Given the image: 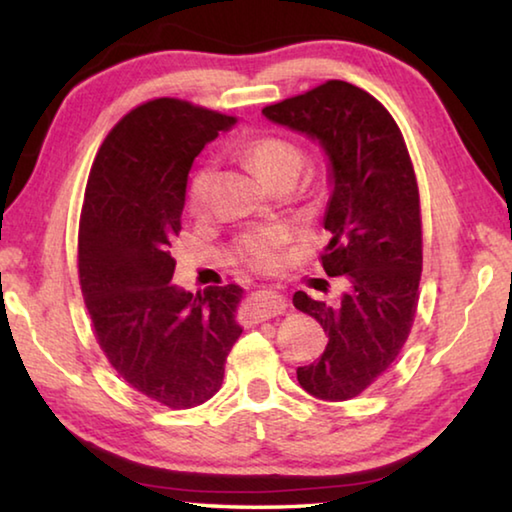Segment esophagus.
<instances>
[{
    "mask_svg": "<svg viewBox=\"0 0 512 512\" xmlns=\"http://www.w3.org/2000/svg\"><path fill=\"white\" fill-rule=\"evenodd\" d=\"M287 307H289V302L280 291L262 289V291H257L253 298H250L248 307L244 309V323L253 325V323H259V320L280 316L287 311Z\"/></svg>",
    "mask_w": 512,
    "mask_h": 512,
    "instance_id": "esophagus-1",
    "label": "esophagus"
}]
</instances>
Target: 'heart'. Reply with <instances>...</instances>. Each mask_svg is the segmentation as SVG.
<instances>
[{"mask_svg": "<svg viewBox=\"0 0 512 512\" xmlns=\"http://www.w3.org/2000/svg\"><path fill=\"white\" fill-rule=\"evenodd\" d=\"M241 155H244L250 169H253L266 185H275L280 183V180H296L302 169V151L293 142L277 135L250 137V140L241 146ZM212 185V167H201L194 173L192 183H189V207H192V212H205L207 203H210ZM287 239L289 235L282 225L255 228L241 239V255H244L250 266L268 268L275 264L277 250L284 246Z\"/></svg>", "mask_w": 512, "mask_h": 512, "instance_id": "heart-1", "label": "heart"}]
</instances>
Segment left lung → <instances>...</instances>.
Returning <instances> with one entry per match:
<instances>
[{"instance_id":"1","label":"left lung","mask_w":512,"mask_h":512,"mask_svg":"<svg viewBox=\"0 0 512 512\" xmlns=\"http://www.w3.org/2000/svg\"><path fill=\"white\" fill-rule=\"evenodd\" d=\"M262 115L309 137L327 158L323 225L332 239L320 259L329 277H341L343 293L336 305L293 293L296 309L329 336L320 359L296 372L318 400H350L391 368L418 307L422 225L409 151L388 110L345 81H327Z\"/></svg>"}]
</instances>
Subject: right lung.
Wrapping results in <instances>:
<instances>
[{"instance_id": "add662e5", "label": "right lung", "mask_w": 512, "mask_h": 512, "mask_svg": "<svg viewBox=\"0 0 512 512\" xmlns=\"http://www.w3.org/2000/svg\"><path fill=\"white\" fill-rule=\"evenodd\" d=\"M235 117L180 99L142 103L92 164L79 228V275L101 350L135 391L171 409L210 400L244 332L237 284L189 293L171 284L187 176Z\"/></svg>"}]
</instances>
